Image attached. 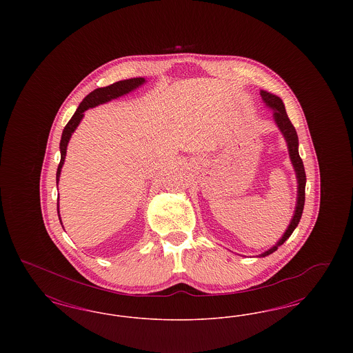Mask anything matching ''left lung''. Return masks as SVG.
I'll use <instances>...</instances> for the list:
<instances>
[{
  "label": "left lung",
  "instance_id": "obj_1",
  "mask_svg": "<svg viewBox=\"0 0 353 353\" xmlns=\"http://www.w3.org/2000/svg\"><path fill=\"white\" fill-rule=\"evenodd\" d=\"M261 97H262V101L266 103V105L274 110V120H275L278 128L281 130V132L285 136L287 148H288V153H290V159H291V163L294 165L295 173H296V179H298V200H296V208H295L294 217L291 219L285 234L276 242V245L272 246L268 252H262L259 255V256H266V255H270L271 252L278 250V248L285 243V241L290 238V235L292 234V232L295 230V228L298 226L301 219H302L304 199H305L304 197L305 196V172H304V165H303L302 159H301L299 151H298V145H299L298 134L295 131V127L292 125V123L290 121V119L287 117L283 101L279 97L272 95V94H270L268 91H263V90L261 91Z\"/></svg>",
  "mask_w": 353,
  "mask_h": 353
}]
</instances>
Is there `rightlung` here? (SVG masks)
I'll use <instances>...</instances> for the list:
<instances>
[{"mask_svg":"<svg viewBox=\"0 0 353 353\" xmlns=\"http://www.w3.org/2000/svg\"><path fill=\"white\" fill-rule=\"evenodd\" d=\"M145 83L144 78H131V79H125V81H119L117 83L110 84L107 87H101L94 90L92 92H90L82 103L79 104V107L77 108L75 114L72 115V118L68 120L63 132H62V139H61V144H59V150H61V161L57 169V184L59 181V176H61V169L63 167L65 163V157H66V150H68V141L72 132L77 130V127L79 125L81 120L83 118L84 111L92 107H97L99 104H103L105 101L117 99L119 97H123L131 91H134V88H137L139 85ZM58 216H59V203H58ZM61 221V219H59ZM62 223V221H61Z\"/></svg>","mask_w":353,"mask_h":353,"instance_id":"1","label":"right lung"}]
</instances>
